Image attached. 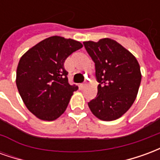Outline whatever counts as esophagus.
<instances>
[{
    "instance_id": "esophagus-1",
    "label": "esophagus",
    "mask_w": 160,
    "mask_h": 160,
    "mask_svg": "<svg viewBox=\"0 0 160 160\" xmlns=\"http://www.w3.org/2000/svg\"><path fill=\"white\" fill-rule=\"evenodd\" d=\"M86 87H87V84L86 83L80 84V88L81 89V90H82V89H84V88H85Z\"/></svg>"
}]
</instances>
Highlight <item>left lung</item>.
Segmentation results:
<instances>
[{
	"label": "left lung",
	"instance_id": "1",
	"mask_svg": "<svg viewBox=\"0 0 160 160\" xmlns=\"http://www.w3.org/2000/svg\"><path fill=\"white\" fill-rule=\"evenodd\" d=\"M95 62L97 97L88 103L92 113L102 121L120 118L134 104L141 81L135 56L111 38L83 42Z\"/></svg>",
	"mask_w": 160,
	"mask_h": 160
}]
</instances>
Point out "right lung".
<instances>
[{
    "label": "right lung",
    "instance_id": "1",
    "mask_svg": "<svg viewBox=\"0 0 160 160\" xmlns=\"http://www.w3.org/2000/svg\"><path fill=\"white\" fill-rule=\"evenodd\" d=\"M82 43L71 38L52 36L42 40L19 59L16 85L26 108L36 118L54 121L66 111L73 92L64 62Z\"/></svg>",
    "mask_w": 160,
    "mask_h": 160
}]
</instances>
